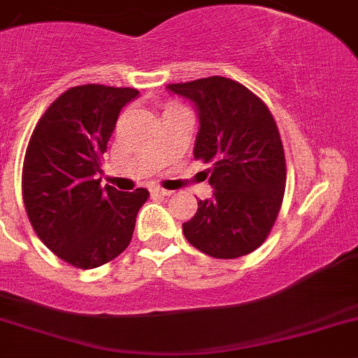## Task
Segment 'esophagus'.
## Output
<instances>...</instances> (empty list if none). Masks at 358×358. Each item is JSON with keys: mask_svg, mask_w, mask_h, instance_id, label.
Instances as JSON below:
<instances>
[{"mask_svg": "<svg viewBox=\"0 0 358 358\" xmlns=\"http://www.w3.org/2000/svg\"><path fill=\"white\" fill-rule=\"evenodd\" d=\"M151 193H152V195L166 196V195H170V193H172V192H169V189H163V188H159V186H152V188H151Z\"/></svg>", "mask_w": 358, "mask_h": 358, "instance_id": "1", "label": "esophagus"}]
</instances>
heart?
I'll return each mask as SVG.
<instances>
[{"mask_svg":"<svg viewBox=\"0 0 358 358\" xmlns=\"http://www.w3.org/2000/svg\"><path fill=\"white\" fill-rule=\"evenodd\" d=\"M177 108H181L179 107V105H176V103H169L165 107V112H172V110H177Z\"/></svg>","mask_w":358,"mask_h":358,"instance_id":"obj_1","label":"heart"}]
</instances>
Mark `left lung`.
I'll return each instance as SVG.
<instances>
[{"mask_svg":"<svg viewBox=\"0 0 358 358\" xmlns=\"http://www.w3.org/2000/svg\"><path fill=\"white\" fill-rule=\"evenodd\" d=\"M195 101L200 131L195 159L210 163L214 199L182 223L188 243L213 258L253 253L271 234L283 203L287 162L278 124L253 91L227 77L169 84Z\"/></svg>","mask_w":358,"mask_h":358,"instance_id":"8db88e82","label":"left lung"}]
</instances>
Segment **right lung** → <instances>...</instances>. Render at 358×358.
Returning a JSON list of instances; mask_svg holds the SVG:
<instances>
[{
  "mask_svg": "<svg viewBox=\"0 0 358 358\" xmlns=\"http://www.w3.org/2000/svg\"><path fill=\"white\" fill-rule=\"evenodd\" d=\"M134 87L84 84L64 91L36 122L22 165V200L38 239L77 268L114 260L131 243L149 192L101 188V162Z\"/></svg>",
  "mask_w": 358,
  "mask_h": 358,
  "instance_id": "obj_1",
  "label": "right lung"
}]
</instances>
